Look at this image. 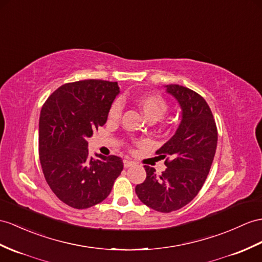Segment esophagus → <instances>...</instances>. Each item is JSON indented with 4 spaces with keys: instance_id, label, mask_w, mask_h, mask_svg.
<instances>
[{
    "instance_id": "obj_1",
    "label": "esophagus",
    "mask_w": 262,
    "mask_h": 262,
    "mask_svg": "<svg viewBox=\"0 0 262 262\" xmlns=\"http://www.w3.org/2000/svg\"><path fill=\"white\" fill-rule=\"evenodd\" d=\"M133 164H135V162L127 160V159H124V160H123L124 168H129V167H131V165H133Z\"/></svg>"
}]
</instances>
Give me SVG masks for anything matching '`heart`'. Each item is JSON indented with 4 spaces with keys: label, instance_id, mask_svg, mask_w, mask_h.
<instances>
[{
    "label": "heart",
    "instance_id": "b5f03b06",
    "mask_svg": "<svg viewBox=\"0 0 262 262\" xmlns=\"http://www.w3.org/2000/svg\"><path fill=\"white\" fill-rule=\"evenodd\" d=\"M136 103L142 110L144 116L152 122L162 119L169 111V103L160 94H142L135 99ZM122 114V103L120 100H114L107 110V120L116 122Z\"/></svg>",
    "mask_w": 262,
    "mask_h": 262
}]
</instances>
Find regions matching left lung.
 <instances>
[{
  "instance_id": "8db88e82",
  "label": "left lung",
  "mask_w": 262,
  "mask_h": 262,
  "mask_svg": "<svg viewBox=\"0 0 262 262\" xmlns=\"http://www.w3.org/2000/svg\"><path fill=\"white\" fill-rule=\"evenodd\" d=\"M182 109L176 135L156 155L165 159L161 174L144 165L145 180L136 187L141 202L159 212H172L192 201L209 174L218 142L215 121L199 93L179 84L167 86Z\"/></svg>"
}]
</instances>
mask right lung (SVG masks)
<instances>
[{
  "instance_id": "add662e5",
  "label": "right lung",
  "mask_w": 262,
  "mask_h": 262,
  "mask_svg": "<svg viewBox=\"0 0 262 262\" xmlns=\"http://www.w3.org/2000/svg\"><path fill=\"white\" fill-rule=\"evenodd\" d=\"M118 82L66 83L44 102L39 122V157L51 190L66 205L86 209L110 194L123 169L120 157H89L86 139L104 125L119 93Z\"/></svg>"
}]
</instances>
